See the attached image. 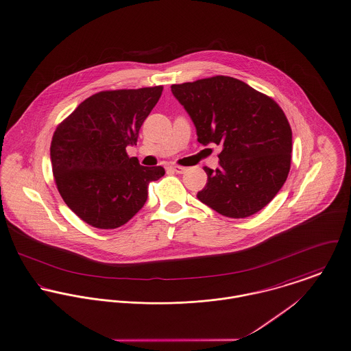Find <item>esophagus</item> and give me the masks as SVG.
Instances as JSON below:
<instances>
[{
  "label": "esophagus",
  "instance_id": "esophagus-1",
  "mask_svg": "<svg viewBox=\"0 0 351 351\" xmlns=\"http://www.w3.org/2000/svg\"><path fill=\"white\" fill-rule=\"evenodd\" d=\"M169 169H170L171 171L177 173V174H182V173H185V171H186V167H182V166H177V165H171V166H169Z\"/></svg>",
  "mask_w": 351,
  "mask_h": 351
}]
</instances>
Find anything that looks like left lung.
Returning a JSON list of instances; mask_svg holds the SVG:
<instances>
[{
  "instance_id": "1",
  "label": "left lung",
  "mask_w": 351,
  "mask_h": 351,
  "mask_svg": "<svg viewBox=\"0 0 351 351\" xmlns=\"http://www.w3.org/2000/svg\"><path fill=\"white\" fill-rule=\"evenodd\" d=\"M171 93L189 114L197 141L223 147L219 167H204L208 182L197 198L232 219L261 210L285 185L291 166L292 131L283 110L229 76L173 84Z\"/></svg>"
}]
</instances>
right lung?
<instances>
[{"instance_id": "obj_1", "label": "right lung", "mask_w": 351, "mask_h": 351, "mask_svg": "<svg viewBox=\"0 0 351 351\" xmlns=\"http://www.w3.org/2000/svg\"><path fill=\"white\" fill-rule=\"evenodd\" d=\"M162 87L103 91L82 101L56 128L51 143L55 181L68 208L100 229L131 220L147 199V185L165 174L128 157Z\"/></svg>"}]
</instances>
